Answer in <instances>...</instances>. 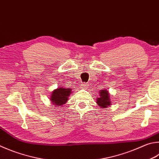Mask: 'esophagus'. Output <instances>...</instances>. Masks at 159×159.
<instances>
[{
  "label": "esophagus",
  "instance_id": "esophagus-1",
  "mask_svg": "<svg viewBox=\"0 0 159 159\" xmlns=\"http://www.w3.org/2000/svg\"><path fill=\"white\" fill-rule=\"evenodd\" d=\"M80 86H81L82 88H86V87H88V83H82L81 85H80Z\"/></svg>",
  "mask_w": 159,
  "mask_h": 159
}]
</instances>
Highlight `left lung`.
<instances>
[{"instance_id":"1","label":"left lung","mask_w":159,"mask_h":159,"mask_svg":"<svg viewBox=\"0 0 159 159\" xmlns=\"http://www.w3.org/2000/svg\"><path fill=\"white\" fill-rule=\"evenodd\" d=\"M108 92L106 89H102L99 92V96L97 97V103L100 107L106 108L107 106L111 104Z\"/></svg>"}]
</instances>
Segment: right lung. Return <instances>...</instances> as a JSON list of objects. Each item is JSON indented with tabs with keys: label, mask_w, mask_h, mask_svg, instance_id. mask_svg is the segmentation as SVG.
Segmentation results:
<instances>
[{
	"label": "right lung",
	"mask_w": 159,
	"mask_h": 159,
	"mask_svg": "<svg viewBox=\"0 0 159 159\" xmlns=\"http://www.w3.org/2000/svg\"><path fill=\"white\" fill-rule=\"evenodd\" d=\"M71 92V89L60 87L53 92L51 96V101L53 105L61 106L67 102Z\"/></svg>",
	"instance_id": "add662e5"
}]
</instances>
